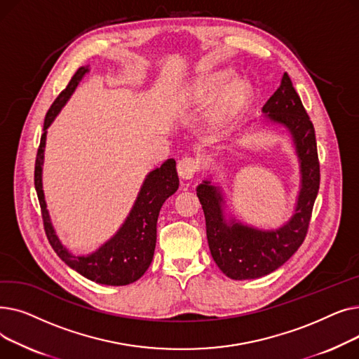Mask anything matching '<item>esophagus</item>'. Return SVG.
Returning a JSON list of instances; mask_svg holds the SVG:
<instances>
[{
  "instance_id": "obj_1",
  "label": "esophagus",
  "mask_w": 359,
  "mask_h": 359,
  "mask_svg": "<svg viewBox=\"0 0 359 359\" xmlns=\"http://www.w3.org/2000/svg\"><path fill=\"white\" fill-rule=\"evenodd\" d=\"M199 170V161L194 157H183L177 163L179 176L184 180H191Z\"/></svg>"
}]
</instances>
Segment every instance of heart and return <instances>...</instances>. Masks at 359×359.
<instances>
[{
	"instance_id": "heart-1",
	"label": "heart",
	"mask_w": 359,
	"mask_h": 359,
	"mask_svg": "<svg viewBox=\"0 0 359 359\" xmlns=\"http://www.w3.org/2000/svg\"><path fill=\"white\" fill-rule=\"evenodd\" d=\"M231 77L230 69H221L215 71L212 74L203 75V77L198 79L192 86L189 87V96L196 100H205L217 91H219L224 84L227 83ZM250 93V84L246 80H236L227 91L224 93L221 100L210 110L208 116H206V123L208 126L217 129L224 126L230 121V118L237 111V109L248 99Z\"/></svg>"
}]
</instances>
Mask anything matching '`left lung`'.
<instances>
[{
    "mask_svg": "<svg viewBox=\"0 0 359 359\" xmlns=\"http://www.w3.org/2000/svg\"><path fill=\"white\" fill-rule=\"evenodd\" d=\"M262 113L248 126L282 128L290 135L298 160L299 189L290 218L276 229H260L238 219L230 211L221 184L212 182L211 176L196 187L212 259L222 273L234 280L266 276L298 250L307 234L320 186L314 126L287 72Z\"/></svg>",
    "mask_w": 359,
    "mask_h": 359,
    "instance_id": "1",
    "label": "left lung"
}]
</instances>
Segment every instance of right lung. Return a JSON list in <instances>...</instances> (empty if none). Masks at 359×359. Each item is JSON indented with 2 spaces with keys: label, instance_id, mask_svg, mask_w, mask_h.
I'll use <instances>...</instances> for the list:
<instances>
[{
  "label": "right lung",
  "instance_id": "right-lung-1",
  "mask_svg": "<svg viewBox=\"0 0 359 359\" xmlns=\"http://www.w3.org/2000/svg\"><path fill=\"white\" fill-rule=\"evenodd\" d=\"M90 69V65L79 68L67 88L56 97L46 113L43 134L41 137V145L36 156L34 187L41 202L45 231L56 255L71 269L79 272L84 278L102 285L121 287L138 280L149 268L157 241L158 214L165 199L179 189V177L175 158L165 160L160 167L153 168L145 176L134 205H132L128 217L115 234L100 244L96 250L87 255H75L65 246L53 227L43 192L46 135L48 128L60 115V111L71 99L75 88L79 87Z\"/></svg>",
  "mask_w": 359,
  "mask_h": 359
}]
</instances>
